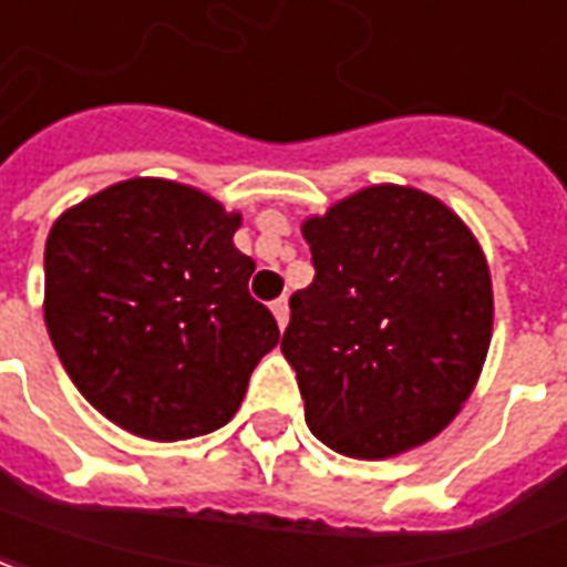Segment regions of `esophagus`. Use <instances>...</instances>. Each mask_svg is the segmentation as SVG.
Returning <instances> with one entry per match:
<instances>
[{"instance_id": "obj_1", "label": "esophagus", "mask_w": 567, "mask_h": 567, "mask_svg": "<svg viewBox=\"0 0 567 567\" xmlns=\"http://www.w3.org/2000/svg\"><path fill=\"white\" fill-rule=\"evenodd\" d=\"M271 311H275L277 327L280 329L287 327V320H290V305H287V299H277V302H271Z\"/></svg>"}]
</instances>
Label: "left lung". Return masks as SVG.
Masks as SVG:
<instances>
[{
	"label": "left lung",
	"instance_id": "left-lung-1",
	"mask_svg": "<svg viewBox=\"0 0 567 567\" xmlns=\"http://www.w3.org/2000/svg\"><path fill=\"white\" fill-rule=\"evenodd\" d=\"M315 280L280 351L305 421L348 457L400 455L455 419L492 341L480 244L419 188L372 186L302 228Z\"/></svg>",
	"mask_w": 567,
	"mask_h": 567
}]
</instances>
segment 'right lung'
<instances>
[{
	"instance_id": "add662e5",
	"label": "right lung",
	"mask_w": 567,
	"mask_h": 567,
	"mask_svg": "<svg viewBox=\"0 0 567 567\" xmlns=\"http://www.w3.org/2000/svg\"><path fill=\"white\" fill-rule=\"evenodd\" d=\"M240 216L195 188L127 179L60 216L45 244V327L87 403L171 443L223 427L280 339L250 296Z\"/></svg>"
}]
</instances>
